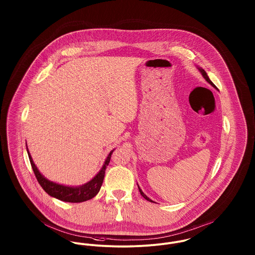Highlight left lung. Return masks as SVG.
Wrapping results in <instances>:
<instances>
[{
    "instance_id": "1",
    "label": "left lung",
    "mask_w": 255,
    "mask_h": 255,
    "mask_svg": "<svg viewBox=\"0 0 255 255\" xmlns=\"http://www.w3.org/2000/svg\"><path fill=\"white\" fill-rule=\"evenodd\" d=\"M198 69H199V71L201 72V74L203 75V77L205 78V79H206V81H207L209 84H211V85L213 86L214 88H216V86H215V84H214V83H213V82L210 80L209 76L207 75V73H206V71L204 70L203 68H198ZM138 188H139V192L141 193V195H142V196H143V197H144L146 200H148V201H150V202H153V200H151V199H150V198H149V197H148V196H147V195H146V194H145V193H144V192L141 190V188H140V187H138Z\"/></svg>"
}]
</instances>
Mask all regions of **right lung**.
Instances as JSON below:
<instances>
[{
	"mask_svg": "<svg viewBox=\"0 0 255 255\" xmlns=\"http://www.w3.org/2000/svg\"><path fill=\"white\" fill-rule=\"evenodd\" d=\"M113 151L114 150H112L108 154L101 171L90 182L86 183L80 187H68V186L56 184L54 182L49 181L48 179H46L35 166V164L33 161V158L29 153L28 147H27V152H28V155L30 158V162H31L32 168L34 170V175H35V178H36L38 184L44 189V191L46 193H48L52 197H55L59 200L65 201V202H70V203L84 202V201L92 199L99 193V191L102 187L103 179H104L105 170L110 162L111 154L113 153Z\"/></svg>",
	"mask_w": 255,
	"mask_h": 255,
	"instance_id": "obj_1",
	"label": "right lung"
}]
</instances>
